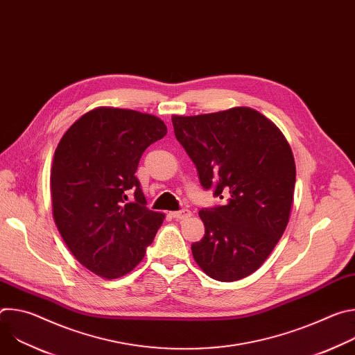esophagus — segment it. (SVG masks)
I'll return each mask as SVG.
<instances>
[{
    "instance_id": "esophagus-1",
    "label": "esophagus",
    "mask_w": 355,
    "mask_h": 355,
    "mask_svg": "<svg viewBox=\"0 0 355 355\" xmlns=\"http://www.w3.org/2000/svg\"><path fill=\"white\" fill-rule=\"evenodd\" d=\"M171 216L177 220H184V219H188L191 216V212L188 209H181V211H177V212H171Z\"/></svg>"
}]
</instances>
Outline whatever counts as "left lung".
I'll use <instances>...</instances> for the list:
<instances>
[{
  "label": "left lung",
  "mask_w": 355,
  "mask_h": 355,
  "mask_svg": "<svg viewBox=\"0 0 355 355\" xmlns=\"http://www.w3.org/2000/svg\"><path fill=\"white\" fill-rule=\"evenodd\" d=\"M171 121L200 185L226 198L225 205L199 211L205 234L192 243V256L216 281L241 279L261 267L288 225L292 150L270 119L245 107Z\"/></svg>",
  "instance_id": "8db88e82"
}]
</instances>
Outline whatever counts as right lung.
Listing matches in <instances>:
<instances>
[{"instance_id": "add662e5", "label": "right lung", "mask_w": 355, "mask_h": 355, "mask_svg": "<svg viewBox=\"0 0 355 355\" xmlns=\"http://www.w3.org/2000/svg\"><path fill=\"white\" fill-rule=\"evenodd\" d=\"M166 135L153 115L96 108L70 126L55 151V222L77 261L99 277L130 272L163 223V214L146 207L135 173L143 151Z\"/></svg>"}]
</instances>
